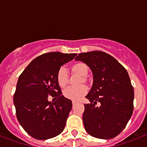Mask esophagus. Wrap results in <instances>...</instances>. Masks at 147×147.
Segmentation results:
<instances>
[{
    "label": "esophagus",
    "mask_w": 147,
    "mask_h": 147,
    "mask_svg": "<svg viewBox=\"0 0 147 147\" xmlns=\"http://www.w3.org/2000/svg\"><path fill=\"white\" fill-rule=\"evenodd\" d=\"M72 104H73V105H76V104H78V102H76V101H73Z\"/></svg>",
    "instance_id": "esophagus-1"
}]
</instances>
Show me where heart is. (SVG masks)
Segmentation results:
<instances>
[{
  "mask_svg": "<svg viewBox=\"0 0 147 147\" xmlns=\"http://www.w3.org/2000/svg\"><path fill=\"white\" fill-rule=\"evenodd\" d=\"M71 74L80 75V77L78 78L76 82L77 86L68 87L63 91V96L66 98L73 100V101H78L80 98H82L88 92V89L85 85L82 84L88 83V80L87 78L88 72H89V67L85 63L82 62H78L74 63L70 67ZM57 81L58 85L61 88H64L68 83V73L67 70L64 67H59L57 73Z\"/></svg>",
  "mask_w": 147,
  "mask_h": 147,
  "instance_id": "1",
  "label": "heart"
}]
</instances>
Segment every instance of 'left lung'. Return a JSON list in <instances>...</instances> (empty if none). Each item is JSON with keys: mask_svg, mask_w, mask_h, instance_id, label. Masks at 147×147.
Instances as JSON below:
<instances>
[{"mask_svg": "<svg viewBox=\"0 0 147 147\" xmlns=\"http://www.w3.org/2000/svg\"><path fill=\"white\" fill-rule=\"evenodd\" d=\"M75 60L83 62L93 76L92 88L86 96L83 123L93 137L110 139L125 128L133 112L134 90L127 70L113 57L93 51L82 53ZM99 102L100 106L95 105Z\"/></svg>", "mask_w": 147, "mask_h": 147, "instance_id": "obj_1", "label": "left lung"}]
</instances>
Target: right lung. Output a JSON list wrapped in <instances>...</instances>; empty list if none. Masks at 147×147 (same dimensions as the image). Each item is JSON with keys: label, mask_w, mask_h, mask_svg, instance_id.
I'll return each mask as SVG.
<instances>
[{"label": "right lung", "mask_w": 147, "mask_h": 147, "mask_svg": "<svg viewBox=\"0 0 147 147\" xmlns=\"http://www.w3.org/2000/svg\"><path fill=\"white\" fill-rule=\"evenodd\" d=\"M76 55L43 54L30 62L19 76L13 99L17 119L24 130L36 139H49L64 129L72 102L62 95L56 76L59 67ZM49 94L57 101L49 102Z\"/></svg>", "instance_id": "1"}]
</instances>
